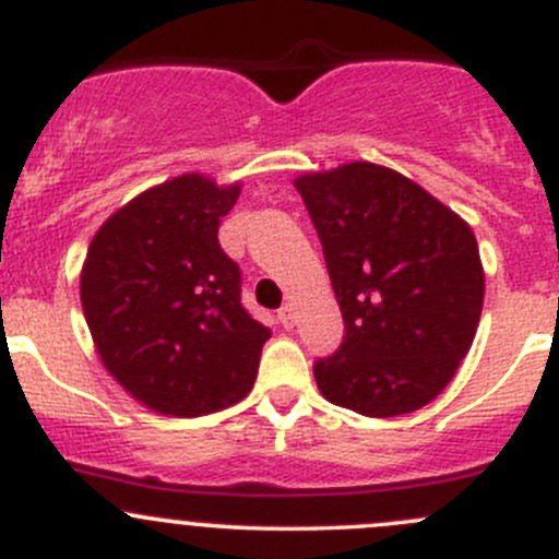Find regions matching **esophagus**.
I'll use <instances>...</instances> for the list:
<instances>
[{
    "label": "esophagus",
    "mask_w": 559,
    "mask_h": 559,
    "mask_svg": "<svg viewBox=\"0 0 559 559\" xmlns=\"http://www.w3.org/2000/svg\"><path fill=\"white\" fill-rule=\"evenodd\" d=\"M278 319L286 330H292V326H295V306H292V302H286V306L278 311Z\"/></svg>",
    "instance_id": "esophagus-1"
}]
</instances>
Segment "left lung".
Returning <instances> with one entry per match:
<instances>
[{"label": "left lung", "mask_w": 559, "mask_h": 559, "mask_svg": "<svg viewBox=\"0 0 559 559\" xmlns=\"http://www.w3.org/2000/svg\"><path fill=\"white\" fill-rule=\"evenodd\" d=\"M324 248L343 343L319 392L362 416L419 411L465 359L484 306L471 227L389 167L352 162L295 180Z\"/></svg>", "instance_id": "8db88e82"}]
</instances>
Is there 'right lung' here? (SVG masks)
<instances>
[{"label":"right lung","mask_w":559,"mask_h":559,"mask_svg":"<svg viewBox=\"0 0 559 559\" xmlns=\"http://www.w3.org/2000/svg\"><path fill=\"white\" fill-rule=\"evenodd\" d=\"M238 194L180 175L112 213L88 246L81 302L99 359L159 414H213L257 379L270 330L240 302V267L218 243Z\"/></svg>","instance_id":"1"}]
</instances>
